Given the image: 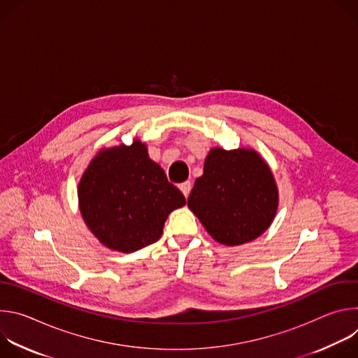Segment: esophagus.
<instances>
[{"label": "esophagus", "mask_w": 358, "mask_h": 358, "mask_svg": "<svg viewBox=\"0 0 358 358\" xmlns=\"http://www.w3.org/2000/svg\"><path fill=\"white\" fill-rule=\"evenodd\" d=\"M178 188L181 189V192H182L184 196L187 198L188 194H189V191H191V182H189V181H184V182H181V184L178 185Z\"/></svg>", "instance_id": "34e87169"}]
</instances>
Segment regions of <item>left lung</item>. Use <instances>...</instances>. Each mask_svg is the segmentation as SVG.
Segmentation results:
<instances>
[{"mask_svg":"<svg viewBox=\"0 0 358 358\" xmlns=\"http://www.w3.org/2000/svg\"><path fill=\"white\" fill-rule=\"evenodd\" d=\"M187 203L217 242L238 246L271 227L279 207V189L257 150L213 147Z\"/></svg>","mask_w":358,"mask_h":358,"instance_id":"left-lung-1","label":"left lung"}]
</instances>
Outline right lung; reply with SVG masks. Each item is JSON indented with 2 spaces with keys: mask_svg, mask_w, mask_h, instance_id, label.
Here are the masks:
<instances>
[{
  "mask_svg": "<svg viewBox=\"0 0 358 358\" xmlns=\"http://www.w3.org/2000/svg\"><path fill=\"white\" fill-rule=\"evenodd\" d=\"M78 202L101 245L130 253L159 241L167 217L185 206V198L134 138L130 145L99 150L82 174Z\"/></svg>",
  "mask_w": 358,
  "mask_h": 358,
  "instance_id": "add662e5",
  "label": "right lung"
}]
</instances>
